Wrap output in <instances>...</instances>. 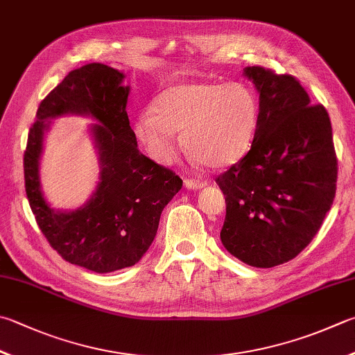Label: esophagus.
Here are the masks:
<instances>
[{
  "label": "esophagus",
  "mask_w": 355,
  "mask_h": 355,
  "mask_svg": "<svg viewBox=\"0 0 355 355\" xmlns=\"http://www.w3.org/2000/svg\"><path fill=\"white\" fill-rule=\"evenodd\" d=\"M184 185L190 190H198L202 189L207 185V180H196V179H184Z\"/></svg>",
  "instance_id": "34e87169"
}]
</instances>
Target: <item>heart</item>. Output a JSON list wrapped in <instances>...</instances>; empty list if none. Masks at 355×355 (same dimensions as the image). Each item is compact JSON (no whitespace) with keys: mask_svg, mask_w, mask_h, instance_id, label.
Listing matches in <instances>:
<instances>
[{"mask_svg":"<svg viewBox=\"0 0 355 355\" xmlns=\"http://www.w3.org/2000/svg\"><path fill=\"white\" fill-rule=\"evenodd\" d=\"M153 112L136 122V136L160 164L176 155L175 131L198 162L225 168L250 151L257 135L259 103L244 83H180L156 97Z\"/></svg>","mask_w":355,"mask_h":355,"instance_id":"obj_1","label":"heart"}]
</instances>
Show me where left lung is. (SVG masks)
<instances>
[{
	"mask_svg": "<svg viewBox=\"0 0 355 355\" xmlns=\"http://www.w3.org/2000/svg\"><path fill=\"white\" fill-rule=\"evenodd\" d=\"M259 92L250 151L216 178L225 196L220 241L253 267L295 258L317 235L337 189V156L323 105L289 73L249 66Z\"/></svg>",
	"mask_w": 355,
	"mask_h": 355,
	"instance_id": "left-lung-1",
	"label": "left lung"
}]
</instances>
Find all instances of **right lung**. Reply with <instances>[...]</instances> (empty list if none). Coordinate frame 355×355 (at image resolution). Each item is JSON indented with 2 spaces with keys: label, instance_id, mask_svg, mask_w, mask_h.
Returning <instances> with one entry per match:
<instances>
[{
  "label": "right lung",
  "instance_id": "right-lung-1",
  "mask_svg": "<svg viewBox=\"0 0 355 355\" xmlns=\"http://www.w3.org/2000/svg\"><path fill=\"white\" fill-rule=\"evenodd\" d=\"M123 73L102 63L71 71L37 111L24 151V185L32 213L53 250L71 264L108 273L135 266L156 236L160 213L182 179L139 151L126 114L130 88ZM63 114L92 115L101 156L95 195L73 212L51 209L39 189L37 160L45 120Z\"/></svg>",
  "mask_w": 355,
  "mask_h": 355
}]
</instances>
